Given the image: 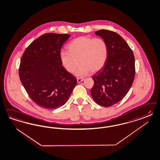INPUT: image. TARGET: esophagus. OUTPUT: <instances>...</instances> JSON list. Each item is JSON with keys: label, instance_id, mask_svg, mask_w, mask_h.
Wrapping results in <instances>:
<instances>
[{"label": "esophagus", "instance_id": "esophagus-1", "mask_svg": "<svg viewBox=\"0 0 160 160\" xmlns=\"http://www.w3.org/2000/svg\"><path fill=\"white\" fill-rule=\"evenodd\" d=\"M84 78H78L77 79V82L80 83L81 82L83 81H84Z\"/></svg>", "mask_w": 160, "mask_h": 160}]
</instances>
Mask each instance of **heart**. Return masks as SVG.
Masks as SVG:
<instances>
[{"instance_id": "1", "label": "heart", "mask_w": 160, "mask_h": 160, "mask_svg": "<svg viewBox=\"0 0 160 160\" xmlns=\"http://www.w3.org/2000/svg\"><path fill=\"white\" fill-rule=\"evenodd\" d=\"M68 52L60 53L62 64L68 72H75L79 63L77 76L83 77L92 73L98 72L103 68L107 60L108 47L102 38L80 36L74 39L67 47Z\"/></svg>"}]
</instances>
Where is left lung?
<instances>
[{
    "label": "left lung",
    "mask_w": 160,
    "mask_h": 160,
    "mask_svg": "<svg viewBox=\"0 0 160 160\" xmlns=\"http://www.w3.org/2000/svg\"><path fill=\"white\" fill-rule=\"evenodd\" d=\"M95 35L104 39L108 47L103 68L93 75L91 95L98 105L108 107L121 101L134 82L135 68L133 52L117 33L101 29Z\"/></svg>",
    "instance_id": "obj_1"
}]
</instances>
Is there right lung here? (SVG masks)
Segmentation results:
<instances>
[{
  "mask_svg": "<svg viewBox=\"0 0 160 160\" xmlns=\"http://www.w3.org/2000/svg\"><path fill=\"white\" fill-rule=\"evenodd\" d=\"M70 35L43 34L27 47L21 58L19 74L31 99L47 109L67 102L77 78L62 66L61 49Z\"/></svg>",
  "mask_w": 160,
  "mask_h": 160,
  "instance_id": "right-lung-1",
  "label": "right lung"
}]
</instances>
